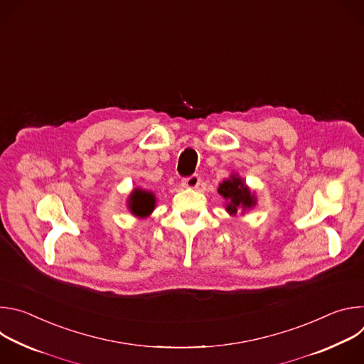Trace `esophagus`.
Returning a JSON list of instances; mask_svg holds the SVG:
<instances>
[{"mask_svg": "<svg viewBox=\"0 0 364 364\" xmlns=\"http://www.w3.org/2000/svg\"><path fill=\"white\" fill-rule=\"evenodd\" d=\"M200 177L197 176V174H193V176H190V177H186V178H183V181H181V186L184 187V188H197L198 186H200Z\"/></svg>", "mask_w": 364, "mask_h": 364, "instance_id": "1", "label": "esophagus"}]
</instances>
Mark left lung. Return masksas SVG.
<instances>
[{"instance_id": "8db88e82", "label": "left lung", "mask_w": 364, "mask_h": 364, "mask_svg": "<svg viewBox=\"0 0 364 364\" xmlns=\"http://www.w3.org/2000/svg\"><path fill=\"white\" fill-rule=\"evenodd\" d=\"M218 191L228 201L226 210L232 216H235L237 210L246 212L256 204L255 194L249 190V187L243 183V180L236 174H232L230 178L225 180L219 186Z\"/></svg>"}]
</instances>
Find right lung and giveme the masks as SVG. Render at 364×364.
<instances>
[{"label":"right lung","mask_w":364,"mask_h":364,"mask_svg":"<svg viewBox=\"0 0 364 364\" xmlns=\"http://www.w3.org/2000/svg\"><path fill=\"white\" fill-rule=\"evenodd\" d=\"M128 205H129V210H131V213L134 216H136V218H146L154 210L155 197L149 191H145V190H141V188H135L129 194Z\"/></svg>","instance_id":"1"}]
</instances>
